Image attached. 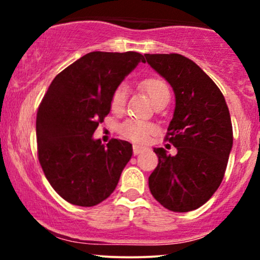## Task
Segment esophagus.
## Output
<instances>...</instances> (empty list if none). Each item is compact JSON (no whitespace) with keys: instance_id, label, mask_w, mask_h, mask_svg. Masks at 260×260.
Instances as JSON below:
<instances>
[{"instance_id":"1","label":"esophagus","mask_w":260,"mask_h":260,"mask_svg":"<svg viewBox=\"0 0 260 260\" xmlns=\"http://www.w3.org/2000/svg\"><path fill=\"white\" fill-rule=\"evenodd\" d=\"M144 151V148L143 147H139V145H133V154L134 155H139L140 153H143Z\"/></svg>"}]
</instances>
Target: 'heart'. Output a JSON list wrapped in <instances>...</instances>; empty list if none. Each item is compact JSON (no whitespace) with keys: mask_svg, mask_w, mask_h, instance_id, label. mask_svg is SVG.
I'll return each instance as SVG.
<instances>
[{"mask_svg":"<svg viewBox=\"0 0 260 260\" xmlns=\"http://www.w3.org/2000/svg\"><path fill=\"white\" fill-rule=\"evenodd\" d=\"M140 86L150 98L154 105L161 101L170 100V89L168 84L162 79L149 78L143 80ZM127 100V88L124 85H120L115 89L111 96V110L115 113L123 111ZM154 131L153 124L140 120H127L121 124L120 132L124 138L133 140V142H144L147 140L149 134Z\"/></svg>","mask_w":260,"mask_h":260,"instance_id":"heart-1","label":"heart"}]
</instances>
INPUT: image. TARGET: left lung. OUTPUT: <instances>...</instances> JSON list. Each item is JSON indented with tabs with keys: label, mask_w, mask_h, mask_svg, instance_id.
I'll return each instance as SVG.
<instances>
[{
	"label": "left lung",
	"mask_w": 260,
	"mask_h": 260,
	"mask_svg": "<svg viewBox=\"0 0 260 260\" xmlns=\"http://www.w3.org/2000/svg\"><path fill=\"white\" fill-rule=\"evenodd\" d=\"M144 56L171 85L176 100L166 140L177 154L154 148L159 164L149 188L162 207L187 213L207 203L225 175L234 143L229 107L217 85L192 59L178 53Z\"/></svg>",
	"instance_id": "8db88e82"
}]
</instances>
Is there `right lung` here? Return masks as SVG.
<instances>
[{
	"instance_id": "right-lung-1",
	"label": "right lung",
	"mask_w": 260,
	"mask_h": 260,
	"mask_svg": "<svg viewBox=\"0 0 260 260\" xmlns=\"http://www.w3.org/2000/svg\"><path fill=\"white\" fill-rule=\"evenodd\" d=\"M139 62L142 53L94 51L55 77L37 115L39 161L53 189L64 201L94 207L115 190L133 154L132 144H103L95 129L111 110V96Z\"/></svg>"
}]
</instances>
